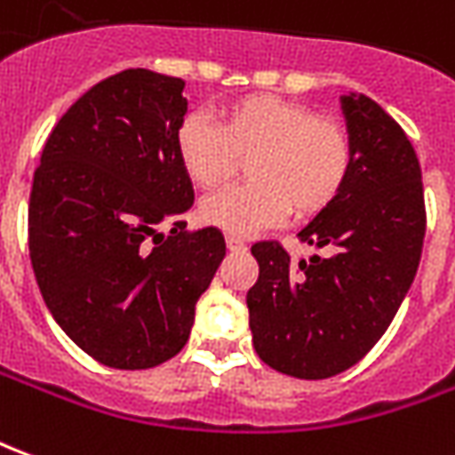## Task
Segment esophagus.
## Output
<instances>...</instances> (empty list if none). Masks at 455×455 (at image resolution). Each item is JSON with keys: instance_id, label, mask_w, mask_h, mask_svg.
<instances>
[{"instance_id": "esophagus-1", "label": "esophagus", "mask_w": 455, "mask_h": 455, "mask_svg": "<svg viewBox=\"0 0 455 455\" xmlns=\"http://www.w3.org/2000/svg\"><path fill=\"white\" fill-rule=\"evenodd\" d=\"M225 244H228L230 252H243V250H247L244 240L243 237H237V235H228V237H225Z\"/></svg>"}]
</instances>
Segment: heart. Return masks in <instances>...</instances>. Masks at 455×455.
<instances>
[{
  "mask_svg": "<svg viewBox=\"0 0 455 455\" xmlns=\"http://www.w3.org/2000/svg\"><path fill=\"white\" fill-rule=\"evenodd\" d=\"M176 156L196 188L215 191L247 159L250 181L201 205V220L250 235L294 218H314L343 193L353 169V140L333 117L294 100L244 95L225 105L218 122L188 115L176 130Z\"/></svg>",
  "mask_w": 455,
  "mask_h": 455,
  "instance_id": "heart-1",
  "label": "heart"
}]
</instances>
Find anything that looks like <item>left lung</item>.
<instances>
[{
	"mask_svg": "<svg viewBox=\"0 0 455 455\" xmlns=\"http://www.w3.org/2000/svg\"><path fill=\"white\" fill-rule=\"evenodd\" d=\"M353 169L336 203L299 233L331 250L294 262L276 240L252 244L247 291L257 355L284 375L325 379L360 363L414 282L427 208L417 151L375 100L343 95Z\"/></svg>",
	"mask_w": 455,
	"mask_h": 455,
	"instance_id": "obj_1",
	"label": "left lung"
}]
</instances>
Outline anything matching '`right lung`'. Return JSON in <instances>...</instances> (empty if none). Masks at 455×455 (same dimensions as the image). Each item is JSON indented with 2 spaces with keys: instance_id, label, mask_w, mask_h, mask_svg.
<instances>
[{
  "instance_id": "1",
  "label": "right lung",
  "mask_w": 455,
  "mask_h": 455,
  "mask_svg": "<svg viewBox=\"0 0 455 455\" xmlns=\"http://www.w3.org/2000/svg\"><path fill=\"white\" fill-rule=\"evenodd\" d=\"M183 85L147 68L92 85L58 119L34 173L28 254L41 296L80 350L117 370L181 353L225 257L218 228L186 233L193 186L173 144Z\"/></svg>"
}]
</instances>
